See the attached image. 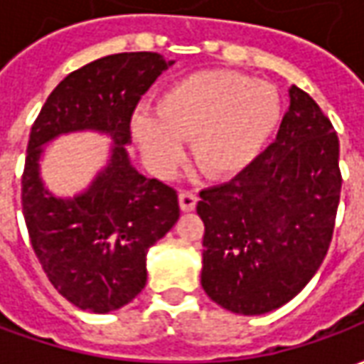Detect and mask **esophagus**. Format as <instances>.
<instances>
[{
  "label": "esophagus",
  "instance_id": "obj_1",
  "mask_svg": "<svg viewBox=\"0 0 364 364\" xmlns=\"http://www.w3.org/2000/svg\"><path fill=\"white\" fill-rule=\"evenodd\" d=\"M197 200L198 197L195 191H181V193H179V206H181L183 213H191V210H195Z\"/></svg>",
  "mask_w": 364,
  "mask_h": 364
}]
</instances>
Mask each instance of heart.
<instances>
[{
	"label": "heart",
	"mask_w": 364,
	"mask_h": 364,
	"mask_svg": "<svg viewBox=\"0 0 364 364\" xmlns=\"http://www.w3.org/2000/svg\"><path fill=\"white\" fill-rule=\"evenodd\" d=\"M281 119L282 99L273 83L206 70L167 87L158 111H136L132 134L156 173H171L185 140H193V159L203 173L234 177L259 158Z\"/></svg>",
	"instance_id": "1"
}]
</instances>
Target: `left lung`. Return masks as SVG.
Listing matches in <instances>:
<instances>
[{
	"instance_id": "obj_1",
	"label": "left lung",
	"mask_w": 364,
	"mask_h": 364,
	"mask_svg": "<svg viewBox=\"0 0 364 364\" xmlns=\"http://www.w3.org/2000/svg\"><path fill=\"white\" fill-rule=\"evenodd\" d=\"M274 142L232 181L200 191V284L242 316L281 308L328 253L341 173L339 140L312 97L290 85Z\"/></svg>"
}]
</instances>
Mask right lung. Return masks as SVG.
Returning <instances> with one entry per match:
<instances>
[{"mask_svg": "<svg viewBox=\"0 0 364 364\" xmlns=\"http://www.w3.org/2000/svg\"><path fill=\"white\" fill-rule=\"evenodd\" d=\"M158 52L105 56L66 75L31 128L23 171V216L54 289L82 310H119L146 287V255L179 220L177 193L132 166L130 119L140 97L173 66ZM97 132L113 140L107 164L74 198L54 196L40 177L46 144Z\"/></svg>", "mask_w": 364, "mask_h": 364, "instance_id": "right-lung-1", "label": "right lung"}]
</instances>
